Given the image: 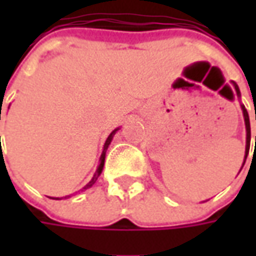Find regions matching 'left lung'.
<instances>
[{
	"label": "left lung",
	"instance_id": "obj_1",
	"mask_svg": "<svg viewBox=\"0 0 256 256\" xmlns=\"http://www.w3.org/2000/svg\"><path fill=\"white\" fill-rule=\"evenodd\" d=\"M231 84L234 85L235 92H236V95H238V98H241V91H240V88H238L236 82H234V81H232ZM254 105H255V104H254ZM241 110H242V114H244L245 130H246V145H245V158H244V164H245V161H246V156H248V152H250V145H251V124H250V115H248V111L245 110L244 104H241ZM255 120H256V106H255ZM255 150H256V136H255ZM255 150H254V151H255ZM244 164H242V166H244Z\"/></svg>",
	"mask_w": 256,
	"mask_h": 256
}]
</instances>
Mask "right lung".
Here are the masks:
<instances>
[{
    "label": "right lung",
    "instance_id": "add662e5",
    "mask_svg": "<svg viewBox=\"0 0 256 256\" xmlns=\"http://www.w3.org/2000/svg\"><path fill=\"white\" fill-rule=\"evenodd\" d=\"M10 108V106H8ZM0 120H1V108H0ZM120 128H116V130H114L110 134V136L106 138V141H105V144H104V150H102V154H101V158H100V165H98V168H96V171H95V174H94L92 180L88 182L86 185H85L84 188L81 190V191H85V190H88V188H91L94 184H95V181L98 180V176L101 175V172H102L104 170V162H105V155H106V150H108V146H110V144H111V141H112L114 135H115V132L118 131ZM0 150H1V136H0ZM71 195H66V196H64V198H70ZM55 200H61V198H55Z\"/></svg>",
    "mask_w": 256,
    "mask_h": 256
}]
</instances>
